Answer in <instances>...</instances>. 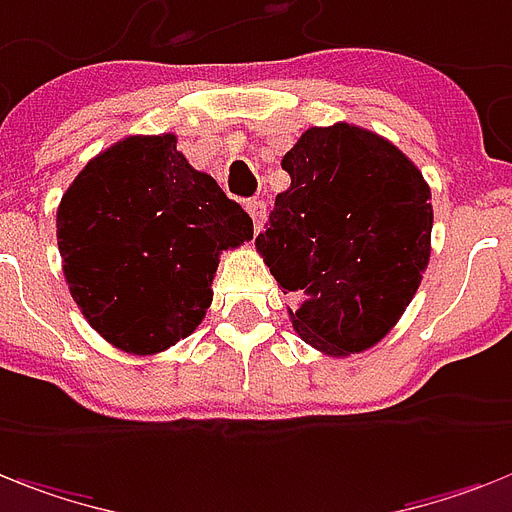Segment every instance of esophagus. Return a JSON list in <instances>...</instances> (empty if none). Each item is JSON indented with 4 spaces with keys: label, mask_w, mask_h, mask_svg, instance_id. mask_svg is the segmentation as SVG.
<instances>
[{
    "label": "esophagus",
    "mask_w": 512,
    "mask_h": 512,
    "mask_svg": "<svg viewBox=\"0 0 512 512\" xmlns=\"http://www.w3.org/2000/svg\"><path fill=\"white\" fill-rule=\"evenodd\" d=\"M246 209H248V214H251V219H253V227L259 230V227L264 225V219H266V204L261 201V198H251V201L246 204Z\"/></svg>",
    "instance_id": "esophagus-1"
}]
</instances>
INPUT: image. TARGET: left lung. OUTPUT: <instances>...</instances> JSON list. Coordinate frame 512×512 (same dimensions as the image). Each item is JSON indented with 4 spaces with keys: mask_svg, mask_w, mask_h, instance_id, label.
Segmentation results:
<instances>
[{
    "mask_svg": "<svg viewBox=\"0 0 512 512\" xmlns=\"http://www.w3.org/2000/svg\"><path fill=\"white\" fill-rule=\"evenodd\" d=\"M290 188L274 198L256 251L293 329L332 358L377 345L403 316L432 253V190L387 138L337 122L308 128L282 156Z\"/></svg>",
    "mask_w": 512,
    "mask_h": 512,
    "instance_id": "left-lung-1",
    "label": "left lung"
}]
</instances>
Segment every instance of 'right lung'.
<instances>
[{
	"mask_svg": "<svg viewBox=\"0 0 512 512\" xmlns=\"http://www.w3.org/2000/svg\"><path fill=\"white\" fill-rule=\"evenodd\" d=\"M253 222L172 133L128 135L80 170L57 209L70 295L114 348L151 356L188 337L211 306L219 253Z\"/></svg>",
	"mask_w": 512,
	"mask_h": 512,
	"instance_id": "1",
	"label": "right lung"
}]
</instances>
